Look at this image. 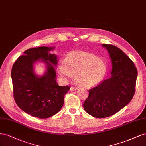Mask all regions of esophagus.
<instances>
[{
  "label": "esophagus",
  "instance_id": "esophagus-1",
  "mask_svg": "<svg viewBox=\"0 0 146 146\" xmlns=\"http://www.w3.org/2000/svg\"><path fill=\"white\" fill-rule=\"evenodd\" d=\"M76 90H78L77 87H70V91L73 92V91H76Z\"/></svg>",
  "mask_w": 146,
  "mask_h": 146
}]
</instances>
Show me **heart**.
I'll return each instance as SVG.
<instances>
[{"label": "heart", "mask_w": 146, "mask_h": 146, "mask_svg": "<svg viewBox=\"0 0 146 146\" xmlns=\"http://www.w3.org/2000/svg\"><path fill=\"white\" fill-rule=\"evenodd\" d=\"M106 73L104 61L95 55L84 52L70 54L59 67V73L62 78L72 79L74 74H76L77 81L85 87L97 85L104 79Z\"/></svg>", "instance_id": "1"}]
</instances>
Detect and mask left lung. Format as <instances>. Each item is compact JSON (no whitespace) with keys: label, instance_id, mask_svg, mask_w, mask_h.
I'll return each instance as SVG.
<instances>
[{"label":"left lung","instance_id":"1","mask_svg":"<svg viewBox=\"0 0 146 146\" xmlns=\"http://www.w3.org/2000/svg\"><path fill=\"white\" fill-rule=\"evenodd\" d=\"M109 53L112 68L110 77L88 90L83 107L88 114L98 118L113 115L127 105L135 90L137 69L123 51L109 44H102Z\"/></svg>","mask_w":146,"mask_h":146}]
</instances>
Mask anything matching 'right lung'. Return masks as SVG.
Wrapping results in <instances>:
<instances>
[{"label":"right lung","mask_w":146,"mask_h":146,"mask_svg":"<svg viewBox=\"0 0 146 146\" xmlns=\"http://www.w3.org/2000/svg\"><path fill=\"white\" fill-rule=\"evenodd\" d=\"M55 47L28 49L13 64L11 70L14 98L20 109L33 117L48 118L61 109L70 87L59 86L55 67L58 57L50 53ZM43 62L46 71L42 76L34 73V64ZM55 66V67L54 66Z\"/></svg>","instance_id":"obj_1"}]
</instances>
